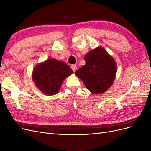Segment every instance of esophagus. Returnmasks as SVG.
Listing matches in <instances>:
<instances>
[{
  "mask_svg": "<svg viewBox=\"0 0 151 151\" xmlns=\"http://www.w3.org/2000/svg\"><path fill=\"white\" fill-rule=\"evenodd\" d=\"M71 68L72 69V70L75 72L76 70V69H77V67H76V65H72L71 66Z\"/></svg>",
  "mask_w": 151,
  "mask_h": 151,
  "instance_id": "obj_1",
  "label": "esophagus"
}]
</instances>
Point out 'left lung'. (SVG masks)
I'll return each instance as SVG.
<instances>
[{
  "label": "left lung",
  "instance_id": "obj_1",
  "mask_svg": "<svg viewBox=\"0 0 151 151\" xmlns=\"http://www.w3.org/2000/svg\"><path fill=\"white\" fill-rule=\"evenodd\" d=\"M86 64L76 72L91 93L98 94L110 88L115 79L116 63L103 47H98L86 55Z\"/></svg>",
  "mask_w": 151,
  "mask_h": 151
}]
</instances>
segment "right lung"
<instances>
[{"label":"right lung","instance_id":"obj_1","mask_svg":"<svg viewBox=\"0 0 151 151\" xmlns=\"http://www.w3.org/2000/svg\"><path fill=\"white\" fill-rule=\"evenodd\" d=\"M73 72L65 62L50 58L35 67L32 79L42 93L55 95L60 90L63 80Z\"/></svg>","mask_w":151,"mask_h":151}]
</instances>
